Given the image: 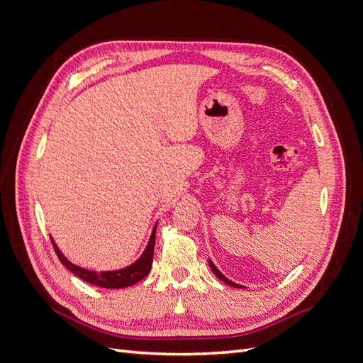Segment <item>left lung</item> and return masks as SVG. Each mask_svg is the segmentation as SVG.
Wrapping results in <instances>:
<instances>
[{
    "label": "left lung",
    "mask_w": 363,
    "mask_h": 363,
    "mask_svg": "<svg viewBox=\"0 0 363 363\" xmlns=\"http://www.w3.org/2000/svg\"><path fill=\"white\" fill-rule=\"evenodd\" d=\"M208 265H211V268H212V271H213V274H215V276L219 279V280H221V281H224L225 284H228V286H235V288H240V284H238V283H233V281H230L227 277H224L223 276V274L221 272H219V269L213 265V262H211V260H208Z\"/></svg>",
    "instance_id": "obj_1"
}]
</instances>
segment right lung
Here are the masks:
<instances>
[{"instance_id":"right-lung-1","label":"right lung","mask_w":363,"mask_h":363,"mask_svg":"<svg viewBox=\"0 0 363 363\" xmlns=\"http://www.w3.org/2000/svg\"><path fill=\"white\" fill-rule=\"evenodd\" d=\"M156 227L152 230L150 242L142 255L133 265H130L128 268L119 269V271H107V272H95V271H87L84 268H80L77 265H72L69 260H67L60 250L57 248V245L54 244V240L51 239L54 251L59 257V260L67 267L72 274H75L77 277H80L82 280L95 284V286L100 288H107V289H118V288H127L135 284L138 281H140L144 277L148 276V272L151 269V263H152V252H155V242H156Z\"/></svg>"}]
</instances>
